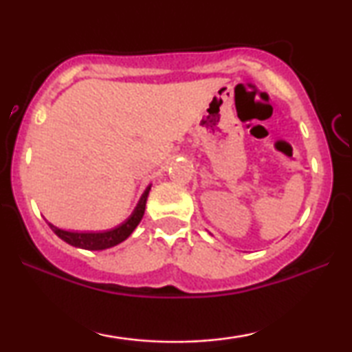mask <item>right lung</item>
Listing matches in <instances>:
<instances>
[{"label": "right lung", "instance_id": "1", "mask_svg": "<svg viewBox=\"0 0 352 352\" xmlns=\"http://www.w3.org/2000/svg\"><path fill=\"white\" fill-rule=\"evenodd\" d=\"M152 186H147V189L144 190V194L141 199H139L136 208L131 213V216L122 223L117 228L109 229V230H102V232H76V230H64L57 226L50 224V228L52 229L57 237H60L64 242H67L72 247L76 248H83V250H105L110 247H115V245L122 243L123 240H126L129 235L133 234V230L138 228V224L141 223L144 211H146V201L148 197V190H151Z\"/></svg>", "mask_w": 352, "mask_h": 352}]
</instances>
